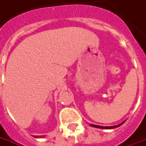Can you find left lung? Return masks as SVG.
<instances>
[{
    "instance_id": "8db88e82",
    "label": "left lung",
    "mask_w": 146,
    "mask_h": 146,
    "mask_svg": "<svg viewBox=\"0 0 146 146\" xmlns=\"http://www.w3.org/2000/svg\"><path fill=\"white\" fill-rule=\"evenodd\" d=\"M125 122V121H124ZM122 122L121 124H119V125H114V126H106V127H103V126H99V125H90L91 126H93V127H95V128H100V129H113V128H117V127H119L120 125H121L123 123Z\"/></svg>"
}]
</instances>
